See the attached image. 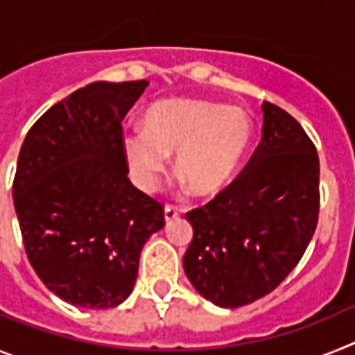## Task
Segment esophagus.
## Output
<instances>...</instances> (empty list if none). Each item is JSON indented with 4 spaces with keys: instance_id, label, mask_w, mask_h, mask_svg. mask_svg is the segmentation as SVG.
Segmentation results:
<instances>
[{
    "instance_id": "obj_1",
    "label": "esophagus",
    "mask_w": 355,
    "mask_h": 355,
    "mask_svg": "<svg viewBox=\"0 0 355 355\" xmlns=\"http://www.w3.org/2000/svg\"><path fill=\"white\" fill-rule=\"evenodd\" d=\"M178 216H180V209H177V207H175V205H166V207H164V220H166V223L177 220Z\"/></svg>"
}]
</instances>
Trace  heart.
I'll use <instances>...</instances> for the list:
<instances>
[{
    "mask_svg": "<svg viewBox=\"0 0 355 355\" xmlns=\"http://www.w3.org/2000/svg\"><path fill=\"white\" fill-rule=\"evenodd\" d=\"M254 141V119L241 107L169 98L143 114V130H125L121 150L132 178L155 191L175 153V169L196 196L220 195L237 177Z\"/></svg>",
    "mask_w": 355,
    "mask_h": 355,
    "instance_id": "1",
    "label": "heart"
}]
</instances>
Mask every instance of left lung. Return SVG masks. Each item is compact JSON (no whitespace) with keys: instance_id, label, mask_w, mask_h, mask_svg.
<instances>
[{"instance_id":"left-lung-1","label":"left lung","mask_w":355,"mask_h":355,"mask_svg":"<svg viewBox=\"0 0 355 355\" xmlns=\"http://www.w3.org/2000/svg\"><path fill=\"white\" fill-rule=\"evenodd\" d=\"M263 139L223 193L186 214L193 241L184 271L193 288L234 309L271 293L297 266L320 211V160L297 119L263 103Z\"/></svg>"}]
</instances>
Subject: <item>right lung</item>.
Returning a JSON list of instances; mask_svg holds the SVG:
<instances>
[{
    "mask_svg": "<svg viewBox=\"0 0 355 355\" xmlns=\"http://www.w3.org/2000/svg\"><path fill=\"white\" fill-rule=\"evenodd\" d=\"M150 82H92L24 137L14 207L28 261L67 304L109 309L128 298L164 209L128 180L121 121Z\"/></svg>",
    "mask_w": 355,
    "mask_h": 355,
    "instance_id": "right-lung-1",
    "label": "right lung"
}]
</instances>
